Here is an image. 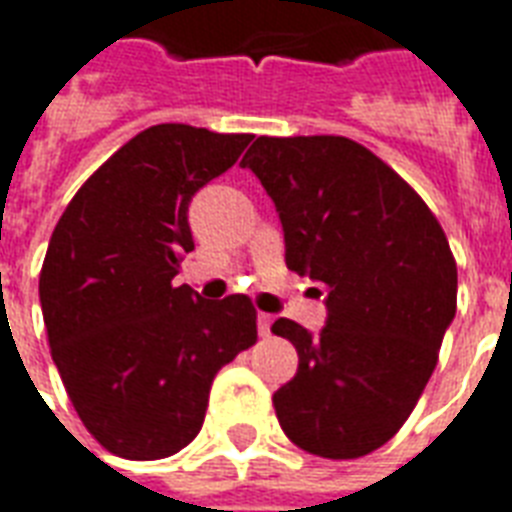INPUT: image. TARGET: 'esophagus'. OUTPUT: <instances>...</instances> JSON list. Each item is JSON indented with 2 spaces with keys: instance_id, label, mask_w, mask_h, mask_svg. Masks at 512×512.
Listing matches in <instances>:
<instances>
[{
  "instance_id": "esophagus-1",
  "label": "esophagus",
  "mask_w": 512,
  "mask_h": 512,
  "mask_svg": "<svg viewBox=\"0 0 512 512\" xmlns=\"http://www.w3.org/2000/svg\"><path fill=\"white\" fill-rule=\"evenodd\" d=\"M271 325H273L271 314H257V333L263 335V338L271 335Z\"/></svg>"
}]
</instances>
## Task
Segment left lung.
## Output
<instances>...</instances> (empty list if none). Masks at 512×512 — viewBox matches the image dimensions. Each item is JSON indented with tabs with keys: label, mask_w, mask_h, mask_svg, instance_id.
Listing matches in <instances>:
<instances>
[{
	"label": "left lung",
	"mask_w": 512,
	"mask_h": 512,
	"mask_svg": "<svg viewBox=\"0 0 512 512\" xmlns=\"http://www.w3.org/2000/svg\"><path fill=\"white\" fill-rule=\"evenodd\" d=\"M241 169L271 195L287 268L325 295L308 333L276 319L298 373L276 389L284 435L308 454L357 459L403 427L456 314V263L435 214L400 174L346 136H257Z\"/></svg>",
	"instance_id": "8db88e82"
}]
</instances>
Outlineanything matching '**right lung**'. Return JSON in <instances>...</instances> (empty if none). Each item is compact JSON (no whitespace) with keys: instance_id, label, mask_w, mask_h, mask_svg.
<instances>
[{"instance_id":"1","label":"right lung","mask_w":512,"mask_h":512,"mask_svg":"<svg viewBox=\"0 0 512 512\" xmlns=\"http://www.w3.org/2000/svg\"><path fill=\"white\" fill-rule=\"evenodd\" d=\"M249 139L147 128L77 190L50 236L39 273L50 354L88 432L123 459L185 448L217 370L257 341L247 295L204 300L174 284L195 249L187 206Z\"/></svg>"}]
</instances>
